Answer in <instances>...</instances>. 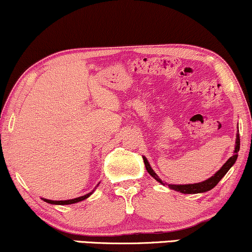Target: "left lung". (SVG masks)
I'll return each instance as SVG.
<instances>
[{
	"mask_svg": "<svg viewBox=\"0 0 252 252\" xmlns=\"http://www.w3.org/2000/svg\"><path fill=\"white\" fill-rule=\"evenodd\" d=\"M240 150V135L237 134L236 135V142H235V150H234V155L230 158H228V160L226 161L225 164L222 165V167L220 168V170L217 172L215 175H212L211 178H209L208 180L205 181H202V182H198V184H190V185H168V187L171 189H173V190H177V191H180L182 194H198V192H205L208 190H211L212 188H215L217 185H218V182L221 180V179L225 177V174L228 172V170L230 167L233 166L234 164H235V161L237 159V153H239ZM143 161H144V165H146V168L148 171V173H149L151 177L156 179L158 182H160L161 185H165V182L161 180V179L158 177V175L155 173L153 168H151L149 161L147 160L146 157H143Z\"/></svg>",
	"mask_w": 252,
	"mask_h": 252,
	"instance_id": "1",
	"label": "left lung"
}]
</instances>
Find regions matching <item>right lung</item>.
<instances>
[{
    "label": "right lung",
    "mask_w": 252,
    "mask_h": 252,
    "mask_svg": "<svg viewBox=\"0 0 252 252\" xmlns=\"http://www.w3.org/2000/svg\"><path fill=\"white\" fill-rule=\"evenodd\" d=\"M94 191V190H93ZM92 192H89V194H86L85 196H81V197H77V198H73V199H66V201H51V199H46L43 198L44 202L49 203V204H56V205H67V204H73V203H78V202H81L86 199L87 197H89L93 194Z\"/></svg>",
    "instance_id": "1"
}]
</instances>
